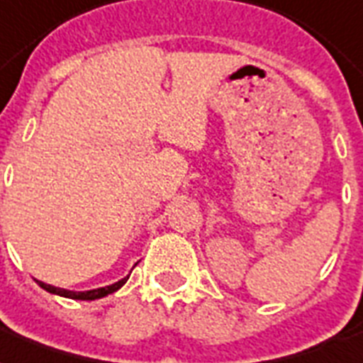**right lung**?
Returning <instances> with one entry per match:
<instances>
[{
  "instance_id": "add662e5",
  "label": "right lung",
  "mask_w": 363,
  "mask_h": 363,
  "mask_svg": "<svg viewBox=\"0 0 363 363\" xmlns=\"http://www.w3.org/2000/svg\"><path fill=\"white\" fill-rule=\"evenodd\" d=\"M128 279H130V275H125L124 279L113 282V284H109V286L94 288V290H84V292H73V290H65V288L52 286V284H47V282L37 281V279H35V282L43 288V290H47V292H50V294H56V296H62V298L81 299V301H94V299H101V298H105V296H109V294L116 292V290H121Z\"/></svg>"
}]
</instances>
